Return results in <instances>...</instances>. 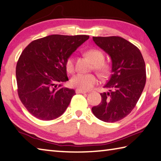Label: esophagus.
I'll list each match as a JSON object with an SVG mask.
<instances>
[{
    "instance_id": "esophagus-1",
    "label": "esophagus",
    "mask_w": 161,
    "mask_h": 161,
    "mask_svg": "<svg viewBox=\"0 0 161 161\" xmlns=\"http://www.w3.org/2000/svg\"><path fill=\"white\" fill-rule=\"evenodd\" d=\"M75 92L76 93H86V91H81V90H79V89H76L75 90Z\"/></svg>"
}]
</instances>
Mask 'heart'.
<instances>
[{
    "instance_id": "1",
    "label": "heart",
    "mask_w": 161,
    "mask_h": 161,
    "mask_svg": "<svg viewBox=\"0 0 161 161\" xmlns=\"http://www.w3.org/2000/svg\"><path fill=\"white\" fill-rule=\"evenodd\" d=\"M86 54L94 64V69L100 76L105 77L109 74L110 67L108 64L104 62L105 55L102 52L97 49H90ZM66 69L69 73H72L74 70V58L73 56H70L66 60ZM97 82V78L94 75L78 73L72 77L70 80V85L73 88L81 91H89Z\"/></svg>"
}]
</instances>
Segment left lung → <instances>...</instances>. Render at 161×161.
I'll return each instance as SVG.
<instances>
[{"label": "left lung", "mask_w": 161, "mask_h": 161, "mask_svg": "<svg viewBox=\"0 0 161 161\" xmlns=\"http://www.w3.org/2000/svg\"><path fill=\"white\" fill-rule=\"evenodd\" d=\"M97 46L109 56L112 74L101 93L102 101L92 108L97 119L115 122L125 118L136 106L146 84V66L142 53L120 36H93Z\"/></svg>", "instance_id": "8db88e82"}]
</instances>
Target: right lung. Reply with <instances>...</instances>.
<instances>
[{
	"label": "right lung",
	"mask_w": 161,
	"mask_h": 161,
	"mask_svg": "<svg viewBox=\"0 0 161 161\" xmlns=\"http://www.w3.org/2000/svg\"><path fill=\"white\" fill-rule=\"evenodd\" d=\"M88 39V35H52L32 42L22 52L16 66L18 92L34 117L49 121L64 114L75 94L63 86L69 80L66 62Z\"/></svg>",
	"instance_id": "add662e5"
}]
</instances>
